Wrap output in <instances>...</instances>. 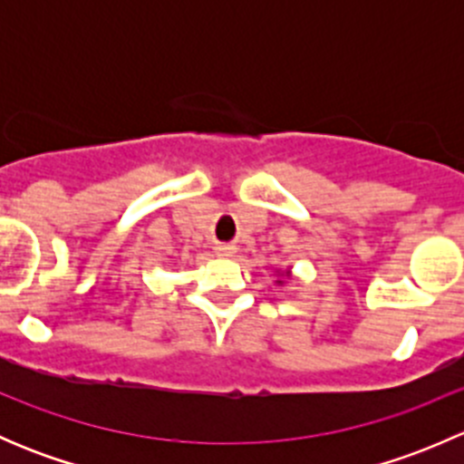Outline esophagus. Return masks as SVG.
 <instances>
[{
	"label": "esophagus",
	"mask_w": 464,
	"mask_h": 464,
	"mask_svg": "<svg viewBox=\"0 0 464 464\" xmlns=\"http://www.w3.org/2000/svg\"><path fill=\"white\" fill-rule=\"evenodd\" d=\"M215 251H218L219 256H231V254H236V246H233V245H218V246H215Z\"/></svg>",
	"instance_id": "obj_1"
}]
</instances>
